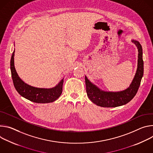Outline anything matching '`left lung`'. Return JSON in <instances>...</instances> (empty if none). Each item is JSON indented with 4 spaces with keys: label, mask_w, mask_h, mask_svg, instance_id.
<instances>
[{
    "label": "left lung",
    "mask_w": 153,
    "mask_h": 153,
    "mask_svg": "<svg viewBox=\"0 0 153 153\" xmlns=\"http://www.w3.org/2000/svg\"><path fill=\"white\" fill-rule=\"evenodd\" d=\"M138 49V65L136 74L130 86L125 91L117 92H105L99 89L85 76V82L88 97L92 102L97 106L105 108H115L126 105L136 95L142 78L143 75V61L142 48L137 41H132Z\"/></svg>",
    "instance_id": "8db88e82"
}]
</instances>
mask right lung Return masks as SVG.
Masks as SVG:
<instances>
[{"label":"right lung","instance_id":"right-lung-1","mask_svg":"<svg viewBox=\"0 0 153 153\" xmlns=\"http://www.w3.org/2000/svg\"><path fill=\"white\" fill-rule=\"evenodd\" d=\"M14 50L10 61L11 76L15 89L21 96L37 103H52L60 97L62 91L63 79L58 83V85L51 89L37 88L28 85L19 77L16 71L14 64Z\"/></svg>","mask_w":153,"mask_h":153}]
</instances>
